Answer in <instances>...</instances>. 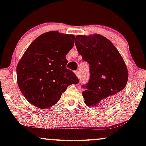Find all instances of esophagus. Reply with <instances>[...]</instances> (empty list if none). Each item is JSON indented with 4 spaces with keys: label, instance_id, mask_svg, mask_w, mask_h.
Segmentation results:
<instances>
[{
    "label": "esophagus",
    "instance_id": "obj_1",
    "mask_svg": "<svg viewBox=\"0 0 146 146\" xmlns=\"http://www.w3.org/2000/svg\"><path fill=\"white\" fill-rule=\"evenodd\" d=\"M75 75H76L77 77H78V79H80V72H79V71H75Z\"/></svg>",
    "mask_w": 146,
    "mask_h": 146
}]
</instances>
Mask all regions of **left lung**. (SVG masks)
I'll list each match as a JSON object with an SVG mask.
<instances>
[{
  "instance_id": "obj_1",
  "label": "left lung",
  "mask_w": 146,
  "mask_h": 146,
  "mask_svg": "<svg viewBox=\"0 0 146 146\" xmlns=\"http://www.w3.org/2000/svg\"><path fill=\"white\" fill-rule=\"evenodd\" d=\"M75 46L89 64L90 79L82 92L89 107H104L119 98L126 86L128 72L123 58L113 43L100 34L78 35Z\"/></svg>"
}]
</instances>
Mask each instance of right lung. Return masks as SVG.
<instances>
[{
	"instance_id": "add662e5",
	"label": "right lung",
	"mask_w": 146,
	"mask_h": 146,
	"mask_svg": "<svg viewBox=\"0 0 146 146\" xmlns=\"http://www.w3.org/2000/svg\"><path fill=\"white\" fill-rule=\"evenodd\" d=\"M75 36L57 31L38 36L25 52L16 67L17 83L31 104L51 108L67 87L77 84L75 73L66 68V54L74 45Z\"/></svg>"
}]
</instances>
